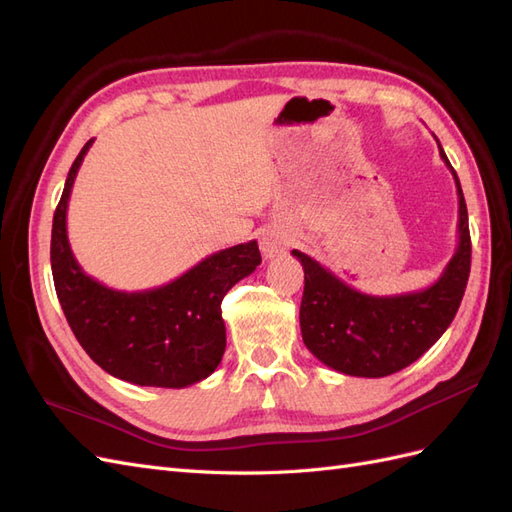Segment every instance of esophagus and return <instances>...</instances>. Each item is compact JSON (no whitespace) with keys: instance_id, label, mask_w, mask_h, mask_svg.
Returning <instances> with one entry per match:
<instances>
[{"instance_id":"34e87169","label":"esophagus","mask_w":512,"mask_h":512,"mask_svg":"<svg viewBox=\"0 0 512 512\" xmlns=\"http://www.w3.org/2000/svg\"><path fill=\"white\" fill-rule=\"evenodd\" d=\"M288 245H290V237L280 228H269L262 232L260 237V250L265 254V258H275L284 254Z\"/></svg>"}]
</instances>
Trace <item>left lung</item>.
I'll use <instances>...</instances> for the list:
<instances>
[{
	"mask_svg": "<svg viewBox=\"0 0 512 512\" xmlns=\"http://www.w3.org/2000/svg\"><path fill=\"white\" fill-rule=\"evenodd\" d=\"M436 143L459 196V243L436 284L374 297L350 288L314 258L292 250L305 271L299 314L303 342L318 361L346 376L384 378L414 363L448 329L466 292L472 260L468 207L455 168L438 138Z\"/></svg>",
	"mask_w": 512,
	"mask_h": 512,
	"instance_id": "obj_1",
	"label": "left lung"
}]
</instances>
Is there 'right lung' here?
<instances>
[{"label": "right lung", "instance_id": "obj_1", "mask_svg": "<svg viewBox=\"0 0 512 512\" xmlns=\"http://www.w3.org/2000/svg\"><path fill=\"white\" fill-rule=\"evenodd\" d=\"M91 143L94 138L70 168L51 232L53 282L70 329L91 359L119 380L162 389L205 380L226 350L222 299L260 265L258 243L215 252L160 288H106L79 267L66 230L72 185Z\"/></svg>", "mask_w": 512, "mask_h": 512}]
</instances>
